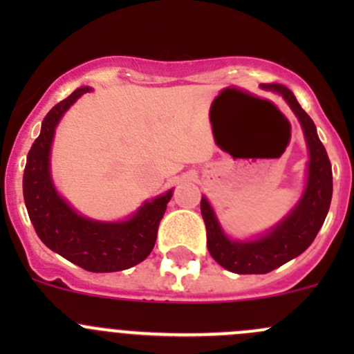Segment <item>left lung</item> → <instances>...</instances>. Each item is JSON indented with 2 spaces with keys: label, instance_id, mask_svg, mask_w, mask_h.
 Listing matches in <instances>:
<instances>
[{
  "label": "left lung",
  "instance_id": "left-lung-1",
  "mask_svg": "<svg viewBox=\"0 0 354 354\" xmlns=\"http://www.w3.org/2000/svg\"><path fill=\"white\" fill-rule=\"evenodd\" d=\"M262 87L283 95L301 123L310 151L308 181L305 194L292 212L269 234L255 241H231L221 230L212 207L202 198L200 210L205 223L209 253L219 266L236 274H267L301 255L322 227L332 198L330 160L326 147L319 140L312 118L303 111L292 92L284 85L272 84Z\"/></svg>",
  "mask_w": 354,
  "mask_h": 354
}]
</instances>
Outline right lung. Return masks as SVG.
Segmentation results:
<instances>
[{
    "mask_svg": "<svg viewBox=\"0 0 354 354\" xmlns=\"http://www.w3.org/2000/svg\"><path fill=\"white\" fill-rule=\"evenodd\" d=\"M88 91V87L77 88L46 114L41 135L27 156L24 200L35 233L48 248L88 272H116L137 266L152 252L173 190L145 202L124 223L85 219L56 194L49 174V151L55 128L63 113Z\"/></svg>",
    "mask_w": 354,
    "mask_h": 354,
    "instance_id": "1",
    "label": "right lung"
}]
</instances>
